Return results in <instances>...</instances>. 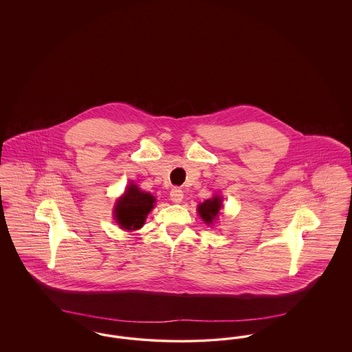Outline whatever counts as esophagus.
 <instances>
[{"instance_id":"esophagus-1","label":"esophagus","mask_w":352,"mask_h":352,"mask_svg":"<svg viewBox=\"0 0 352 352\" xmlns=\"http://www.w3.org/2000/svg\"><path fill=\"white\" fill-rule=\"evenodd\" d=\"M170 199L174 203H181L184 199V191L179 187H174L170 191Z\"/></svg>"}]
</instances>
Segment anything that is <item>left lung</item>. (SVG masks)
<instances>
[{
	"instance_id": "8db88e82",
	"label": "left lung",
	"mask_w": 352,
	"mask_h": 352,
	"mask_svg": "<svg viewBox=\"0 0 352 352\" xmlns=\"http://www.w3.org/2000/svg\"><path fill=\"white\" fill-rule=\"evenodd\" d=\"M220 207H221V199L219 197H215L212 199H207L201 203L198 207V212L207 224H211L217 218Z\"/></svg>"
}]
</instances>
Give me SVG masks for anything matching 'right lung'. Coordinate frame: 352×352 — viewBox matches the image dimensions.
<instances>
[{
  "mask_svg": "<svg viewBox=\"0 0 352 352\" xmlns=\"http://www.w3.org/2000/svg\"><path fill=\"white\" fill-rule=\"evenodd\" d=\"M154 197L149 192L140 191L135 184H131L121 199H118L115 210V218L118 224L128 231L141 228L145 218L153 208Z\"/></svg>",
  "mask_w": 352,
  "mask_h": 352,
  "instance_id": "add662e5",
  "label": "right lung"
}]
</instances>
